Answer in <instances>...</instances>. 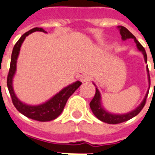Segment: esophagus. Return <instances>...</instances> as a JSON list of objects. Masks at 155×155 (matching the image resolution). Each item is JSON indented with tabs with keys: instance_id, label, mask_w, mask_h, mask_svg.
I'll use <instances>...</instances> for the list:
<instances>
[{
	"instance_id": "esophagus-1",
	"label": "esophagus",
	"mask_w": 155,
	"mask_h": 155,
	"mask_svg": "<svg viewBox=\"0 0 155 155\" xmlns=\"http://www.w3.org/2000/svg\"><path fill=\"white\" fill-rule=\"evenodd\" d=\"M81 82H83V83H84V82H88V81H90V76H89V74H82L81 76Z\"/></svg>"
}]
</instances>
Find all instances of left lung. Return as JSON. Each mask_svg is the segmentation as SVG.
Instances as JSON below:
<instances>
[{"instance_id": "left-lung-1", "label": "left lung", "mask_w": 155, "mask_h": 155, "mask_svg": "<svg viewBox=\"0 0 155 155\" xmlns=\"http://www.w3.org/2000/svg\"><path fill=\"white\" fill-rule=\"evenodd\" d=\"M118 28H120V34H121L122 39L126 40L127 38H133V39L135 40L137 48H138L140 51H142V53H143L144 57H145V62H147V55H146L145 48L139 42L138 40L136 39V37L134 36L127 28H125L123 26H118ZM147 71L148 75H149V82L150 83V73H149V68H147ZM148 94L149 93L146 94L145 98H144L143 102H142L140 105L136 109H135L132 112H130V113H127V114H123V115H115V114H111V113H107L102 107L100 103V94H99L98 89L96 88V92H95L94 97L93 98V99L90 102L89 106H90V108L92 110L93 113L94 114L95 117L98 119H99L100 121L106 122V123H108V124H118V123H121V122L128 121V120H130V119H131L134 117H136V115H138L140 112L143 109V107L145 105Z\"/></svg>"}]
</instances>
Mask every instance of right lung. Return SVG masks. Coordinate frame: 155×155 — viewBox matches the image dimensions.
<instances>
[{
  "label": "right lung",
  "mask_w": 155,
  "mask_h": 155,
  "mask_svg": "<svg viewBox=\"0 0 155 155\" xmlns=\"http://www.w3.org/2000/svg\"><path fill=\"white\" fill-rule=\"evenodd\" d=\"M35 31H41L44 32V30L42 28H34L31 30L26 32L21 36L15 45L14 46L12 54H11V61H10V66L9 73L7 75V87L10 92V97L12 99L14 106L15 107L19 113H22L23 115L27 117L28 118L36 120L38 121H48L54 120L60 115L61 112L64 109V107L66 105V102L70 98V96L74 94V92L81 85V81H76L75 83L72 84L71 85L64 88V89L60 91V92L55 95L53 98H51L50 100L46 102L45 104L38 105V106H29L26 104H23L22 102L17 98V97L15 94L12 87V79L15 71H16V61L19 56L20 47L22 45L23 42L26 37L28 34H32L33 32Z\"/></svg>",
  "instance_id": "1"
}]
</instances>
